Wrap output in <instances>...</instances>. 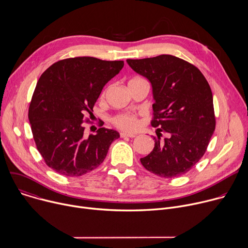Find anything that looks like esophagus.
Segmentation results:
<instances>
[{
  "instance_id": "1",
  "label": "esophagus",
  "mask_w": 248,
  "mask_h": 248,
  "mask_svg": "<svg viewBox=\"0 0 248 248\" xmlns=\"http://www.w3.org/2000/svg\"><path fill=\"white\" fill-rule=\"evenodd\" d=\"M135 133H128V132H121V137H135Z\"/></svg>"
}]
</instances>
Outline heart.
<instances>
[{"label":"heart","instance_id":"b5f03b06","mask_svg":"<svg viewBox=\"0 0 248 248\" xmlns=\"http://www.w3.org/2000/svg\"><path fill=\"white\" fill-rule=\"evenodd\" d=\"M113 124L120 129L125 131H134L139 127L140 122L136 115L121 114L113 119Z\"/></svg>","mask_w":248,"mask_h":248}]
</instances>
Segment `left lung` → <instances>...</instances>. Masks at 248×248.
Segmentation results:
<instances>
[{"label": "left lung", "instance_id": "left-lung-1", "mask_svg": "<svg viewBox=\"0 0 248 248\" xmlns=\"http://www.w3.org/2000/svg\"><path fill=\"white\" fill-rule=\"evenodd\" d=\"M152 86L158 140L140 162L149 171L171 179L187 172L204 155L215 130L213 95L193 64L171 55L126 60ZM161 132L167 136L161 140Z\"/></svg>", "mask_w": 248, "mask_h": 248}]
</instances>
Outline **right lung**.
I'll return each mask as SVG.
<instances>
[{
	"label": "right lung",
	"mask_w": 248,
	"mask_h": 248,
	"mask_svg": "<svg viewBox=\"0 0 248 248\" xmlns=\"http://www.w3.org/2000/svg\"><path fill=\"white\" fill-rule=\"evenodd\" d=\"M124 61L78 57L59 61L37 81L28 120L37 149L48 167L60 174L80 176L99 167L120 137L100 127L84 134V117L92 115L103 87L116 77Z\"/></svg>",
	"instance_id": "add662e5"
}]
</instances>
